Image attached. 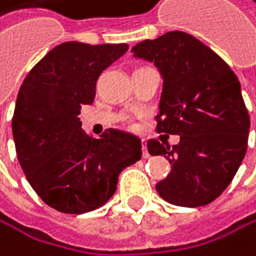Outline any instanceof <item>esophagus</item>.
I'll return each mask as SVG.
<instances>
[{"label":"esophagus","instance_id":"obj_1","mask_svg":"<svg viewBox=\"0 0 256 256\" xmlns=\"http://www.w3.org/2000/svg\"><path fill=\"white\" fill-rule=\"evenodd\" d=\"M143 157H144V159H148V157H150V152H148V148H146L144 143H143Z\"/></svg>","mask_w":256,"mask_h":256}]
</instances>
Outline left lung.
Returning <instances> with one entry per match:
<instances>
[{
	"instance_id": "8db88e82",
	"label": "left lung",
	"mask_w": 256,
	"mask_h": 256,
	"mask_svg": "<svg viewBox=\"0 0 256 256\" xmlns=\"http://www.w3.org/2000/svg\"><path fill=\"white\" fill-rule=\"evenodd\" d=\"M132 52L154 62L164 78L157 132L181 138L172 148L148 142L151 156L172 165L156 190L176 206L209 204L233 181L247 151L250 118L241 83L220 56L182 31L143 40Z\"/></svg>"
}]
</instances>
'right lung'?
Masks as SVG:
<instances>
[{
  "mask_svg": "<svg viewBox=\"0 0 256 256\" xmlns=\"http://www.w3.org/2000/svg\"><path fill=\"white\" fill-rule=\"evenodd\" d=\"M127 44L64 42L23 80L12 134L20 166L40 200L64 214L100 208L116 192L118 176L142 159V140L106 129L102 138L82 130V105H91L102 70Z\"/></svg>",
  "mask_w": 256,
  "mask_h": 256,
  "instance_id": "add662e5",
  "label": "right lung"
}]
</instances>
